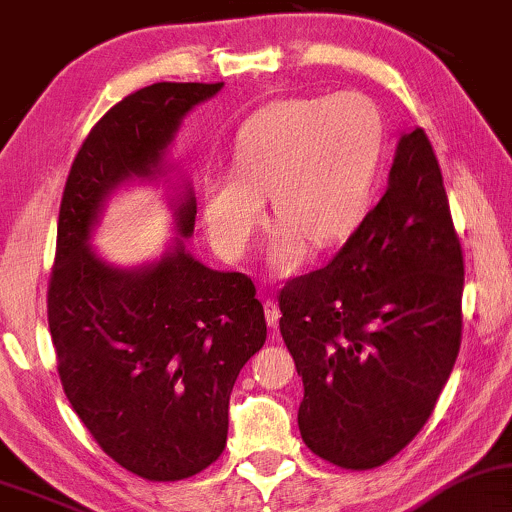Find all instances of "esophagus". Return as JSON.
<instances>
[{
    "label": "esophagus",
    "instance_id": "esophagus-1",
    "mask_svg": "<svg viewBox=\"0 0 512 512\" xmlns=\"http://www.w3.org/2000/svg\"><path fill=\"white\" fill-rule=\"evenodd\" d=\"M278 316H281V312H278V304L274 300H264V319H267L271 328H276Z\"/></svg>",
    "mask_w": 512,
    "mask_h": 512
}]
</instances>
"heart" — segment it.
Segmentation results:
<instances>
[{
  "label": "heart",
  "mask_w": 512,
  "mask_h": 512,
  "mask_svg": "<svg viewBox=\"0 0 512 512\" xmlns=\"http://www.w3.org/2000/svg\"><path fill=\"white\" fill-rule=\"evenodd\" d=\"M383 146V120L364 94L293 96L264 106L238 129L234 172L203 181V217L215 248L238 260L269 196L281 229L269 248L276 271L300 262L304 245L331 248L364 212Z\"/></svg>",
  "instance_id": "1"
}]
</instances>
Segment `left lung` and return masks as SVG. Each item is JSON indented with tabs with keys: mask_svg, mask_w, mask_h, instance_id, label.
Here are the masks:
<instances>
[{
	"mask_svg": "<svg viewBox=\"0 0 512 512\" xmlns=\"http://www.w3.org/2000/svg\"><path fill=\"white\" fill-rule=\"evenodd\" d=\"M463 250L428 134L397 144L387 191L326 267L286 281L304 444L345 470L397 456L435 411L463 331Z\"/></svg>",
	"mask_w": 512,
	"mask_h": 512,
	"instance_id": "obj_1",
	"label": "left lung"
}]
</instances>
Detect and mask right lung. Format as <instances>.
I'll return each instance as SVG.
<instances>
[{
	"label": "right lung",
	"instance_id": "add662e5",
	"mask_svg": "<svg viewBox=\"0 0 512 512\" xmlns=\"http://www.w3.org/2000/svg\"><path fill=\"white\" fill-rule=\"evenodd\" d=\"M224 82H158L129 94L87 134L58 210L47 316L63 392L115 463L148 482H174L226 446L229 397L267 340L255 283L193 260L184 241L163 260L118 269L89 248L103 203L122 181L163 174L184 115ZM179 236L196 224L186 186Z\"/></svg>",
	"mask_w": 512,
	"mask_h": 512
}]
</instances>
